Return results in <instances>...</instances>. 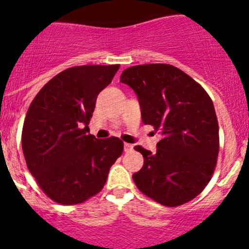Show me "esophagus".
I'll return each instance as SVG.
<instances>
[{"label":"esophagus","mask_w":249,"mask_h":249,"mask_svg":"<svg viewBox=\"0 0 249 249\" xmlns=\"http://www.w3.org/2000/svg\"><path fill=\"white\" fill-rule=\"evenodd\" d=\"M124 150L126 151V153H129V151H132L133 150V145L130 144V143H124Z\"/></svg>","instance_id":"esophagus-1"}]
</instances>
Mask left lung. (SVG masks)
I'll list each match as a JSON object with an SVG mask.
<instances>
[{
  "mask_svg": "<svg viewBox=\"0 0 249 249\" xmlns=\"http://www.w3.org/2000/svg\"><path fill=\"white\" fill-rule=\"evenodd\" d=\"M120 82L137 94L142 120L162 135L156 153L132 175L146 197L179 206L197 197L213 177L219 149L218 122L205 89L171 64H143L123 71Z\"/></svg>",
  "mask_w": 249,
  "mask_h": 249,
  "instance_id": "obj_1",
  "label": "left lung"
}]
</instances>
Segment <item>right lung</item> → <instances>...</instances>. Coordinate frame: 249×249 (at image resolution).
Instances as JSON below:
<instances>
[{
    "label": "right lung",
    "instance_id": "add662e5",
    "mask_svg": "<svg viewBox=\"0 0 249 249\" xmlns=\"http://www.w3.org/2000/svg\"><path fill=\"white\" fill-rule=\"evenodd\" d=\"M119 67L69 68L51 78L28 107L23 156L39 186L56 203L75 205L100 192L122 155L124 143L118 137L98 140L88 133L96 98Z\"/></svg>",
    "mask_w": 249,
    "mask_h": 249
}]
</instances>
